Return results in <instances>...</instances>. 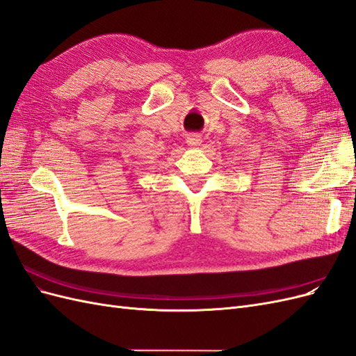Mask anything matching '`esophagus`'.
Wrapping results in <instances>:
<instances>
[{
  "label": "esophagus",
  "mask_w": 356,
  "mask_h": 356,
  "mask_svg": "<svg viewBox=\"0 0 356 356\" xmlns=\"http://www.w3.org/2000/svg\"><path fill=\"white\" fill-rule=\"evenodd\" d=\"M187 144L195 147V145H200L202 144V138L199 134H190L187 135Z\"/></svg>",
  "instance_id": "obj_1"
}]
</instances>
